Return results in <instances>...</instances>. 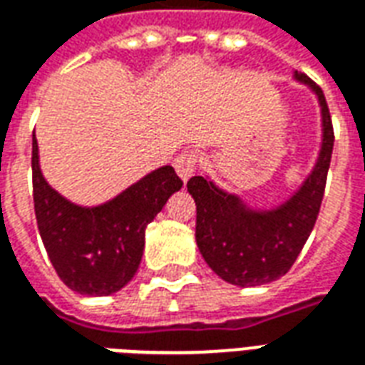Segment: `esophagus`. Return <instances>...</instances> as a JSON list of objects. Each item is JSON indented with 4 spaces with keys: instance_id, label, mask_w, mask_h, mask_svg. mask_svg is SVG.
<instances>
[{
    "instance_id": "esophagus-1",
    "label": "esophagus",
    "mask_w": 365,
    "mask_h": 365,
    "mask_svg": "<svg viewBox=\"0 0 365 365\" xmlns=\"http://www.w3.org/2000/svg\"><path fill=\"white\" fill-rule=\"evenodd\" d=\"M174 168L183 182H187L191 175L195 174V168H197V154H193V152L180 154V156L174 160Z\"/></svg>"
}]
</instances>
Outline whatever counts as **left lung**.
<instances>
[{
  "label": "left lung",
  "instance_id": "8db88e82",
  "mask_svg": "<svg viewBox=\"0 0 365 365\" xmlns=\"http://www.w3.org/2000/svg\"><path fill=\"white\" fill-rule=\"evenodd\" d=\"M293 80L313 91L321 107V148L297 190L274 207H252L219 187L209 175H195L187 191L197 205L195 240L207 266L227 283L256 287L289 272L317 221L329 174L334 133L324 93L311 78Z\"/></svg>",
  "mask_w": 365,
  "mask_h": 365
}]
</instances>
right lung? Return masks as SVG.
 I'll use <instances>...</instances> for the list:
<instances>
[{"label":"right lung","instance_id":"add662e5","mask_svg":"<svg viewBox=\"0 0 365 365\" xmlns=\"http://www.w3.org/2000/svg\"><path fill=\"white\" fill-rule=\"evenodd\" d=\"M182 185L174 168L162 166L105 203L78 205L44 180L38 143L33 136L38 232L58 277L80 295H113L133 279L143 260L146 225Z\"/></svg>","mask_w":365,"mask_h":365}]
</instances>
